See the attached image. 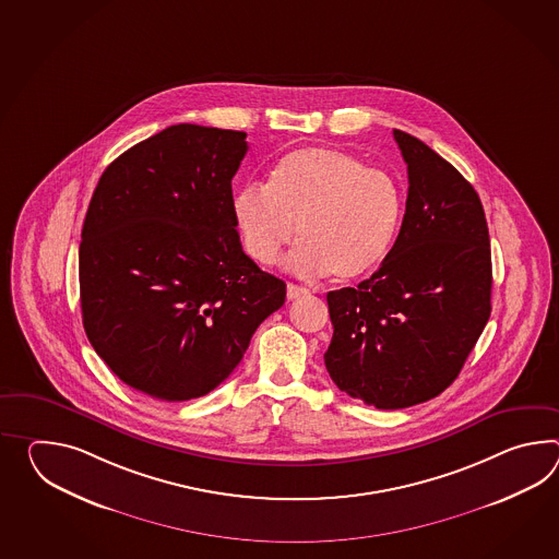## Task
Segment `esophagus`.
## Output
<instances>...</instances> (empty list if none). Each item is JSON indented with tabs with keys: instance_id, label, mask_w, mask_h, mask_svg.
<instances>
[{
	"instance_id": "obj_1",
	"label": "esophagus",
	"mask_w": 559,
	"mask_h": 559,
	"mask_svg": "<svg viewBox=\"0 0 559 559\" xmlns=\"http://www.w3.org/2000/svg\"><path fill=\"white\" fill-rule=\"evenodd\" d=\"M307 293H309V290L302 288V286L293 285V283L286 285V298H288V300H295V298L302 297V295H307Z\"/></svg>"
}]
</instances>
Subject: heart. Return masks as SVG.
Returning <instances> with one entry per match:
<instances>
[{
    "instance_id": "heart-1",
    "label": "heart",
    "mask_w": 559,
    "mask_h": 559,
    "mask_svg": "<svg viewBox=\"0 0 559 559\" xmlns=\"http://www.w3.org/2000/svg\"><path fill=\"white\" fill-rule=\"evenodd\" d=\"M242 247L273 264L298 236L286 266L300 276L359 281L379 269L399 235L405 194L393 174L326 146L283 156L266 187H245L233 200Z\"/></svg>"
}]
</instances>
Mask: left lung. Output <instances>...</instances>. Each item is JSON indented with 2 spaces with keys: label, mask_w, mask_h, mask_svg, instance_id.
Returning <instances> with one entry per match:
<instances>
[{
  "label": "left lung",
  "mask_w": 559,
  "mask_h": 559,
  "mask_svg": "<svg viewBox=\"0 0 559 559\" xmlns=\"http://www.w3.org/2000/svg\"><path fill=\"white\" fill-rule=\"evenodd\" d=\"M409 174L403 224L371 278L326 295L335 385L377 409L437 397L491 314V249L472 185L419 138L393 130Z\"/></svg>",
  "instance_id": "obj_1"
}]
</instances>
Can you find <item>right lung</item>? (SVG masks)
<instances>
[{
	"instance_id": "right-lung-1",
	"label": "right lung",
	"mask_w": 559,
	"mask_h": 559,
	"mask_svg": "<svg viewBox=\"0 0 559 559\" xmlns=\"http://www.w3.org/2000/svg\"><path fill=\"white\" fill-rule=\"evenodd\" d=\"M247 134L176 124L99 176L80 242L87 338L126 385L166 403L223 383L286 285L236 233L233 176Z\"/></svg>"
}]
</instances>
